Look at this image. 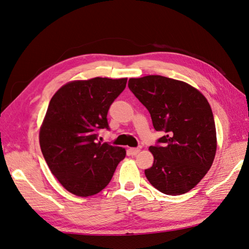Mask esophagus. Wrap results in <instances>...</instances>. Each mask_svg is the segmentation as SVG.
<instances>
[{"mask_svg": "<svg viewBox=\"0 0 249 249\" xmlns=\"http://www.w3.org/2000/svg\"><path fill=\"white\" fill-rule=\"evenodd\" d=\"M139 152H140V149H138V147H130V149H128V154L133 156L138 154Z\"/></svg>", "mask_w": 249, "mask_h": 249, "instance_id": "obj_1", "label": "esophagus"}]
</instances>
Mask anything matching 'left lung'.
Returning a JSON list of instances; mask_svg holds the SVG:
<instances>
[{
    "label": "left lung",
    "instance_id": "8db88e82",
    "mask_svg": "<svg viewBox=\"0 0 249 249\" xmlns=\"http://www.w3.org/2000/svg\"><path fill=\"white\" fill-rule=\"evenodd\" d=\"M128 87L149 110L153 126L166 135L150 146L154 156L145 177L162 194L189 192L210 170L217 139L214 116L204 95L176 79L150 75L130 78Z\"/></svg>",
    "mask_w": 249,
    "mask_h": 249
}]
</instances>
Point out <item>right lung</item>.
Here are the masks:
<instances>
[{
    "label": "right lung",
    "instance_id": "right-lung-1",
    "mask_svg": "<svg viewBox=\"0 0 249 249\" xmlns=\"http://www.w3.org/2000/svg\"><path fill=\"white\" fill-rule=\"evenodd\" d=\"M127 78L73 80L52 96L39 129L41 153L50 171L78 197L98 194L112 178L125 149L96 142L97 130L109 128L111 104Z\"/></svg>",
    "mask_w": 249,
    "mask_h": 249
}]
</instances>
